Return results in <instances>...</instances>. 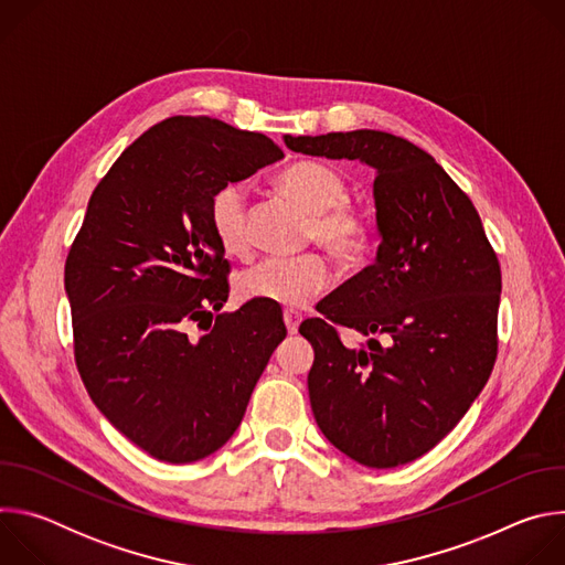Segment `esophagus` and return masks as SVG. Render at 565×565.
Listing matches in <instances>:
<instances>
[{
	"label": "esophagus",
	"mask_w": 565,
	"mask_h": 565,
	"mask_svg": "<svg viewBox=\"0 0 565 565\" xmlns=\"http://www.w3.org/2000/svg\"><path fill=\"white\" fill-rule=\"evenodd\" d=\"M284 324H286L288 333L295 335L297 329H299V324H301V315H299L297 310H284Z\"/></svg>",
	"instance_id": "1"
}]
</instances>
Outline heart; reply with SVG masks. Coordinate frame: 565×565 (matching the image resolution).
<instances>
[{
	"instance_id": "1",
	"label": "heart",
	"mask_w": 565,
	"mask_h": 565,
	"mask_svg": "<svg viewBox=\"0 0 565 565\" xmlns=\"http://www.w3.org/2000/svg\"><path fill=\"white\" fill-rule=\"evenodd\" d=\"M279 185L308 210L306 238L317 241L335 259L358 262L373 236L371 214L349 203V183L331 166L299 160L281 172ZM210 227L223 253L244 257L250 250L246 190L230 183L210 201ZM329 264L317 253L266 257L236 277V295L244 301L303 306L329 284Z\"/></svg>"
}]
</instances>
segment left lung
<instances>
[{
	"mask_svg": "<svg viewBox=\"0 0 565 565\" xmlns=\"http://www.w3.org/2000/svg\"><path fill=\"white\" fill-rule=\"evenodd\" d=\"M292 151L375 170L377 257L301 321L315 420L342 454L388 469L434 449L499 353L501 266L469 196L407 138L358 129L286 136ZM340 328L370 338L347 348Z\"/></svg>",
	"mask_w": 565,
	"mask_h": 565,
	"instance_id": "obj_1",
	"label": "left lung"
}]
</instances>
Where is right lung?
I'll return each instance as SVG.
<instances>
[{
    "instance_id": "1",
    "label": "right lung",
    "mask_w": 565,
    "mask_h": 565,
    "mask_svg": "<svg viewBox=\"0 0 565 565\" xmlns=\"http://www.w3.org/2000/svg\"><path fill=\"white\" fill-rule=\"evenodd\" d=\"M279 158L264 134L172 116L118 156L71 244L64 288L79 377L103 416L163 462H194L230 440L286 338L266 301L221 312L212 327L230 264L210 201ZM203 318L211 327L190 337Z\"/></svg>"
}]
</instances>
